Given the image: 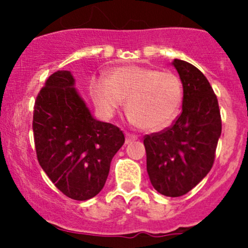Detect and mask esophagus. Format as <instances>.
Masks as SVG:
<instances>
[{"label":"esophagus","mask_w":248,"mask_h":248,"mask_svg":"<svg viewBox=\"0 0 248 248\" xmlns=\"http://www.w3.org/2000/svg\"><path fill=\"white\" fill-rule=\"evenodd\" d=\"M138 139V137L134 136V134H131V133H126V144H129V142L134 141V140Z\"/></svg>","instance_id":"obj_1"}]
</instances>
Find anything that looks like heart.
<instances>
[{
    "label": "heart",
    "instance_id": "1",
    "mask_svg": "<svg viewBox=\"0 0 248 248\" xmlns=\"http://www.w3.org/2000/svg\"><path fill=\"white\" fill-rule=\"evenodd\" d=\"M91 94L101 114L109 119L127 98L128 120L147 131L166 128L179 114L182 84L172 72L145 67H117L91 81Z\"/></svg>",
    "mask_w": 248,
    "mask_h": 248
}]
</instances>
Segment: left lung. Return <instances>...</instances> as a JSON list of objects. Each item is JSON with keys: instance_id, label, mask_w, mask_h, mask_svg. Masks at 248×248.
Returning a JSON list of instances; mask_svg holds the SVG:
<instances>
[{"instance_id": "1", "label": "left lung", "mask_w": 248, "mask_h": 248, "mask_svg": "<svg viewBox=\"0 0 248 248\" xmlns=\"http://www.w3.org/2000/svg\"><path fill=\"white\" fill-rule=\"evenodd\" d=\"M184 89L182 111L171 127L145 136L146 169L152 186L181 197L211 170L222 132L218 102L211 85L193 64L175 59Z\"/></svg>"}]
</instances>
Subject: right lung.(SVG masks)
I'll return each mask as SVG.
<instances>
[{"mask_svg":"<svg viewBox=\"0 0 248 248\" xmlns=\"http://www.w3.org/2000/svg\"><path fill=\"white\" fill-rule=\"evenodd\" d=\"M69 71L49 77L33 110L37 158L52 184L68 198L87 201L102 191L124 136L92 116Z\"/></svg>","mask_w":248,"mask_h":248,"instance_id":"add662e5","label":"right lung"}]
</instances>
